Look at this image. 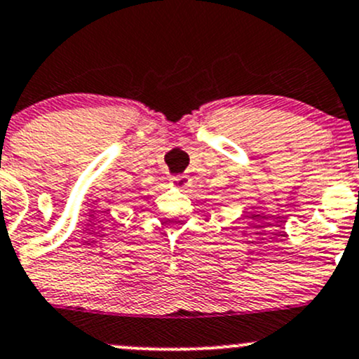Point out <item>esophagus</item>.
Instances as JSON below:
<instances>
[{
	"label": "esophagus",
	"mask_w": 359,
	"mask_h": 359,
	"mask_svg": "<svg viewBox=\"0 0 359 359\" xmlns=\"http://www.w3.org/2000/svg\"><path fill=\"white\" fill-rule=\"evenodd\" d=\"M172 182L175 184L179 189H187V187L191 186V179H189V175H186V173H179V175H173Z\"/></svg>",
	"instance_id": "obj_1"
}]
</instances>
